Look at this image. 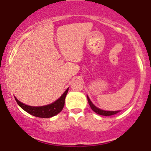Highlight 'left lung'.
<instances>
[{"mask_svg": "<svg viewBox=\"0 0 151 151\" xmlns=\"http://www.w3.org/2000/svg\"><path fill=\"white\" fill-rule=\"evenodd\" d=\"M87 99H88V104H89V106H91V109H92L94 112H96L97 114H98V115H104V116H110V115H115V114H117L119 112V111H105L102 110V109H98V107H96V106L91 103V101H90V99L88 98V96H87Z\"/></svg>", "mask_w": 151, "mask_h": 151, "instance_id": "1", "label": "left lung"}]
</instances>
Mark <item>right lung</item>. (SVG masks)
Returning <instances> with one entry per match:
<instances>
[{
	"label": "right lung",
	"instance_id": "right-lung-1",
	"mask_svg": "<svg viewBox=\"0 0 151 151\" xmlns=\"http://www.w3.org/2000/svg\"><path fill=\"white\" fill-rule=\"evenodd\" d=\"M68 91V88H67L66 91L63 94V95L53 104L47 106H30L22 104L17 98H15V99L17 104L20 106L24 110L26 111L30 115L39 117V118H47L57 115L63 110V107H64L65 99Z\"/></svg>",
	"mask_w": 151,
	"mask_h": 151
}]
</instances>
